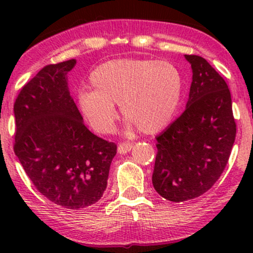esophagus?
I'll list each match as a JSON object with an SVG mask.
<instances>
[{"label": "esophagus", "instance_id": "1", "mask_svg": "<svg viewBox=\"0 0 253 253\" xmlns=\"http://www.w3.org/2000/svg\"><path fill=\"white\" fill-rule=\"evenodd\" d=\"M133 147V144L129 143V141H126V143H120L118 146V152L120 153V155H125V153L129 152L130 150H132Z\"/></svg>", "mask_w": 253, "mask_h": 253}]
</instances>
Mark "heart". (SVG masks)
Wrapping results in <instances>:
<instances>
[{
	"instance_id": "1",
	"label": "heart",
	"mask_w": 253,
	"mask_h": 253,
	"mask_svg": "<svg viewBox=\"0 0 253 253\" xmlns=\"http://www.w3.org/2000/svg\"><path fill=\"white\" fill-rule=\"evenodd\" d=\"M91 90L78 95V107L96 132L110 133L118 110L127 119V129L145 134L159 132L175 117L183 91L178 69L165 60L123 58L98 65L89 76Z\"/></svg>"
}]
</instances>
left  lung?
Returning <instances> with one entry per match:
<instances>
[{
  "label": "left lung",
  "instance_id": "8db88e82",
  "mask_svg": "<svg viewBox=\"0 0 253 253\" xmlns=\"http://www.w3.org/2000/svg\"><path fill=\"white\" fill-rule=\"evenodd\" d=\"M193 78L185 110L157 136L152 183L172 202L210 190L227 164L236 139L231 92L205 58L188 56Z\"/></svg>",
  "mask_w": 253,
  "mask_h": 253
}]
</instances>
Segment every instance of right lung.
<instances>
[{"mask_svg":"<svg viewBox=\"0 0 253 253\" xmlns=\"http://www.w3.org/2000/svg\"><path fill=\"white\" fill-rule=\"evenodd\" d=\"M76 59L42 69L14 103V152L42 195L68 210L97 202L117 145L86 128L71 97L68 72Z\"/></svg>","mask_w":253,"mask_h":253,"instance_id":"right-lung-1","label":"right lung"}]
</instances>
